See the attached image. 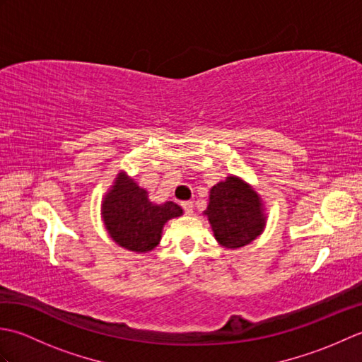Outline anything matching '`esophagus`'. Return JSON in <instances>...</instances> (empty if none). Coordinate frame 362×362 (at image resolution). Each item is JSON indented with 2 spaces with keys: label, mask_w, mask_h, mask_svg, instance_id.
Masks as SVG:
<instances>
[{
  "label": "esophagus",
  "mask_w": 362,
  "mask_h": 362,
  "mask_svg": "<svg viewBox=\"0 0 362 362\" xmlns=\"http://www.w3.org/2000/svg\"><path fill=\"white\" fill-rule=\"evenodd\" d=\"M182 209L183 210H185V213L188 214V216H189V214H193V210H194V206H193V202H191V201H187V202H182Z\"/></svg>",
  "instance_id": "esophagus-1"
}]
</instances>
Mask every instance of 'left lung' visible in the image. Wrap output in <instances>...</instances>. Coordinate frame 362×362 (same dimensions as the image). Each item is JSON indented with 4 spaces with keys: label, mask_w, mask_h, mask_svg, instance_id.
<instances>
[{
    "label": "left lung",
    "mask_w": 362,
    "mask_h": 362,
    "mask_svg": "<svg viewBox=\"0 0 362 362\" xmlns=\"http://www.w3.org/2000/svg\"><path fill=\"white\" fill-rule=\"evenodd\" d=\"M204 216L213 230L214 240L228 250L255 241L264 232L267 222L263 199L250 183L235 174L211 187Z\"/></svg>",
    "instance_id": "left-lung-1"
}]
</instances>
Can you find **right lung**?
<instances>
[{"instance_id": "obj_1", "label": "right lung", "mask_w": 362, "mask_h": 362, "mask_svg": "<svg viewBox=\"0 0 362 362\" xmlns=\"http://www.w3.org/2000/svg\"><path fill=\"white\" fill-rule=\"evenodd\" d=\"M182 214L183 210L175 202H152L148 191L138 187L126 171L117 174L101 204L107 233L119 247L136 253L156 249L166 222Z\"/></svg>"}]
</instances>
